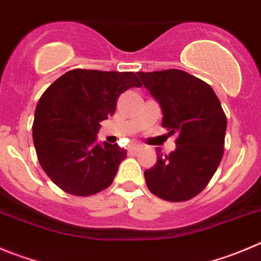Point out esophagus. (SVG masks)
I'll list each match as a JSON object with an SVG mask.
<instances>
[{"instance_id":"34e87169","label":"esophagus","mask_w":261,"mask_h":261,"mask_svg":"<svg viewBox=\"0 0 261 261\" xmlns=\"http://www.w3.org/2000/svg\"><path fill=\"white\" fill-rule=\"evenodd\" d=\"M140 150H141L140 145H130V146H129V151H136V152H137V151H140Z\"/></svg>"}]
</instances>
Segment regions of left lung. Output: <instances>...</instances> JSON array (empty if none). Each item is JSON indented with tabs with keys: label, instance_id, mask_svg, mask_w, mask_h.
<instances>
[{
	"label": "left lung",
	"instance_id": "1",
	"mask_svg": "<svg viewBox=\"0 0 261 261\" xmlns=\"http://www.w3.org/2000/svg\"><path fill=\"white\" fill-rule=\"evenodd\" d=\"M137 74L160 103L164 128L178 135L169 155L156 150L146 185L163 200H190L206 187L224 152L227 118L219 98L209 84L178 69Z\"/></svg>",
	"mask_w": 261,
	"mask_h": 261
}]
</instances>
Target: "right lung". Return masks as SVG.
<instances>
[{"mask_svg":"<svg viewBox=\"0 0 261 261\" xmlns=\"http://www.w3.org/2000/svg\"><path fill=\"white\" fill-rule=\"evenodd\" d=\"M132 71L74 69L56 79L37 103L33 142L49 179L74 196H91L113 183L126 151L96 143L100 123L114 115L119 96L141 87Z\"/></svg>","mask_w":261,"mask_h":261,"instance_id":"1","label":"right lung"}]
</instances>
